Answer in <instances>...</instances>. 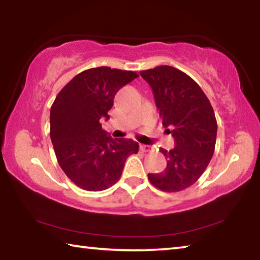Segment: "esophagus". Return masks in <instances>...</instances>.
I'll return each mask as SVG.
<instances>
[{
  "label": "esophagus",
  "instance_id": "34e87169",
  "mask_svg": "<svg viewBox=\"0 0 260 260\" xmlns=\"http://www.w3.org/2000/svg\"><path fill=\"white\" fill-rule=\"evenodd\" d=\"M140 149L142 152H149L151 150L150 146H146V144H140Z\"/></svg>",
  "mask_w": 260,
  "mask_h": 260
}]
</instances>
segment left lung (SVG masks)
<instances>
[{
  "mask_svg": "<svg viewBox=\"0 0 260 260\" xmlns=\"http://www.w3.org/2000/svg\"><path fill=\"white\" fill-rule=\"evenodd\" d=\"M140 74L151 86L162 126L172 127L175 143L172 150H159L167 159L164 172L149 173L148 179L161 191H181L201 178L213 156L217 120L212 105L199 83L173 67L160 65Z\"/></svg>",
  "mask_w": 260,
  "mask_h": 260,
  "instance_id": "obj_1",
  "label": "left lung"
}]
</instances>
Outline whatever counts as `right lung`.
Wrapping results in <instances>:
<instances>
[{
	"label": "right lung",
	"instance_id": "add662e5",
	"mask_svg": "<svg viewBox=\"0 0 260 260\" xmlns=\"http://www.w3.org/2000/svg\"><path fill=\"white\" fill-rule=\"evenodd\" d=\"M138 77L109 67L88 69L56 96L50 139L61 170L79 188L101 191L111 187L120 179L127 158L138 153V142L112 139L101 124L109 119L117 91Z\"/></svg>",
	"mask_w": 260,
	"mask_h": 260
}]
</instances>
